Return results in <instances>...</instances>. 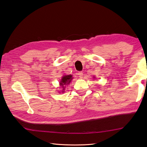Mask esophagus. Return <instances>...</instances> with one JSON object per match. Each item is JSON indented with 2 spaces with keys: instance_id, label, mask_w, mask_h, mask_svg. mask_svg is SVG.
Here are the masks:
<instances>
[{
  "instance_id": "1",
  "label": "esophagus",
  "mask_w": 147,
  "mask_h": 147,
  "mask_svg": "<svg viewBox=\"0 0 147 147\" xmlns=\"http://www.w3.org/2000/svg\"><path fill=\"white\" fill-rule=\"evenodd\" d=\"M78 76H79V77L80 78H82V77H83L82 71H79V72H78Z\"/></svg>"
}]
</instances>
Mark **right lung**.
<instances>
[{
  "instance_id": "right-lung-1",
  "label": "right lung",
  "mask_w": 147,
  "mask_h": 147,
  "mask_svg": "<svg viewBox=\"0 0 147 147\" xmlns=\"http://www.w3.org/2000/svg\"><path fill=\"white\" fill-rule=\"evenodd\" d=\"M72 79L73 78L71 75H66V76H63L61 80L59 82V84H60L61 88H63V90H64L65 88V86H67L68 84H70Z\"/></svg>"
}]
</instances>
